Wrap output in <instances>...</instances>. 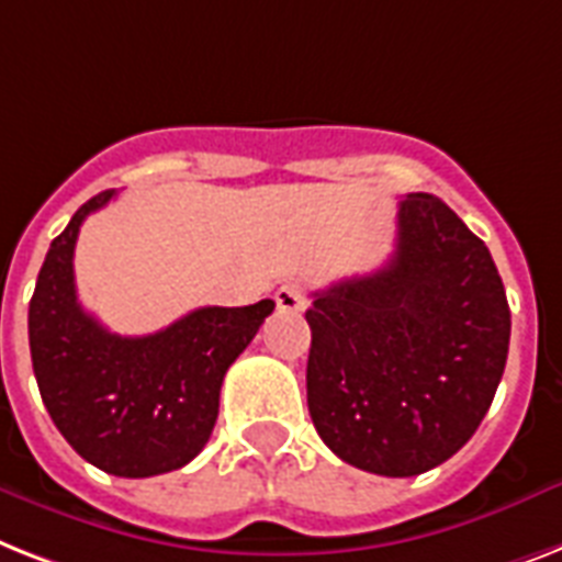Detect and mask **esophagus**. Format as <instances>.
Instances as JSON below:
<instances>
[{"label": "esophagus", "mask_w": 562, "mask_h": 562, "mask_svg": "<svg viewBox=\"0 0 562 562\" xmlns=\"http://www.w3.org/2000/svg\"><path fill=\"white\" fill-rule=\"evenodd\" d=\"M273 300H277L280 312H303L305 303H308L303 285H296V282H282L277 294H273Z\"/></svg>", "instance_id": "esophagus-1"}]
</instances>
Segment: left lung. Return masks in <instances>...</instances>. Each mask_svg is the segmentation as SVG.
Masks as SVG:
<instances>
[{"label":"left lung","mask_w":562,"mask_h":562,"mask_svg":"<svg viewBox=\"0 0 562 562\" xmlns=\"http://www.w3.org/2000/svg\"><path fill=\"white\" fill-rule=\"evenodd\" d=\"M308 413L344 462L418 476L468 445L503 381L510 308L491 250L430 193L398 204L384 268L305 312Z\"/></svg>","instance_id":"obj_1"}]
</instances>
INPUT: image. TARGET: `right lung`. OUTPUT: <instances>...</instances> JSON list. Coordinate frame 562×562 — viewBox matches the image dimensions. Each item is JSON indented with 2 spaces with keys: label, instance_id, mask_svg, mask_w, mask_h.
<instances>
[{
  "label": "right lung",
  "instance_id": "obj_1",
  "mask_svg": "<svg viewBox=\"0 0 562 562\" xmlns=\"http://www.w3.org/2000/svg\"><path fill=\"white\" fill-rule=\"evenodd\" d=\"M112 195L103 190L89 199L45 254L29 305L31 363L63 439L100 471L144 479L202 453L225 372L273 312V300L204 305L155 335H112L77 303L75 289L80 225Z\"/></svg>",
  "mask_w": 562,
  "mask_h": 562
}]
</instances>
